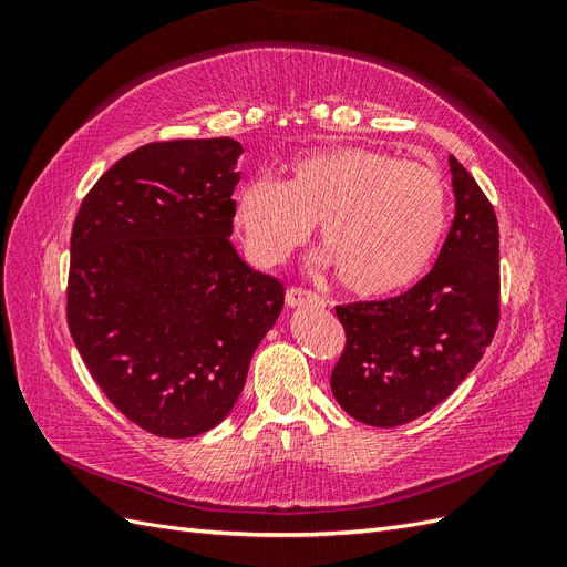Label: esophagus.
Listing matches in <instances>:
<instances>
[{
  "mask_svg": "<svg viewBox=\"0 0 567 567\" xmlns=\"http://www.w3.org/2000/svg\"><path fill=\"white\" fill-rule=\"evenodd\" d=\"M286 305L288 307H307V305H323V298H319L312 290H305V288H288L286 290Z\"/></svg>",
  "mask_w": 567,
  "mask_h": 567,
  "instance_id": "34e87169",
  "label": "esophagus"
}]
</instances>
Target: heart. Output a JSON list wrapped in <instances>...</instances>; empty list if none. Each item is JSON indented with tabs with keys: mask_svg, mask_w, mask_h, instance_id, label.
Segmentation results:
<instances>
[{
	"mask_svg": "<svg viewBox=\"0 0 567 567\" xmlns=\"http://www.w3.org/2000/svg\"><path fill=\"white\" fill-rule=\"evenodd\" d=\"M440 169L392 153L338 146L305 153L286 182L252 177L234 194V225L257 265H279L321 225V265L354 296L414 284L447 229Z\"/></svg>",
	"mask_w": 567,
	"mask_h": 567,
	"instance_id": "heart-1",
	"label": "heart"
}]
</instances>
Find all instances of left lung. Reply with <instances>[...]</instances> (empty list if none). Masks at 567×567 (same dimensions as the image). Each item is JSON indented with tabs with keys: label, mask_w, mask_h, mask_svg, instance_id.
Wrapping results in <instances>:
<instances>
[{
	"label": "left lung",
	"mask_w": 567,
	"mask_h": 567,
	"mask_svg": "<svg viewBox=\"0 0 567 567\" xmlns=\"http://www.w3.org/2000/svg\"><path fill=\"white\" fill-rule=\"evenodd\" d=\"M454 221L435 267L406 293L336 307L348 346L331 373L354 421L394 427L444 402L499 323V227L487 196L450 156Z\"/></svg>",
	"instance_id": "left-lung-1"
}]
</instances>
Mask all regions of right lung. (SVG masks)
<instances>
[{"instance_id":"right-lung-1","label":"right lung","mask_w":567,"mask_h":567,"mask_svg":"<svg viewBox=\"0 0 567 567\" xmlns=\"http://www.w3.org/2000/svg\"><path fill=\"white\" fill-rule=\"evenodd\" d=\"M229 136L148 144L82 200L71 236L68 329L92 379L158 437L225 421L284 286L236 252Z\"/></svg>"}]
</instances>
